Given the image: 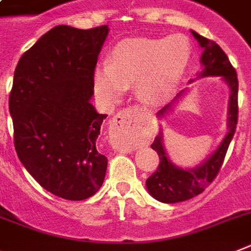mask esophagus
Masks as SVG:
<instances>
[{
	"mask_svg": "<svg viewBox=\"0 0 251 251\" xmlns=\"http://www.w3.org/2000/svg\"><path fill=\"white\" fill-rule=\"evenodd\" d=\"M131 110L125 108L113 117L110 125V141L113 148L119 150H131L134 144L128 136L127 117Z\"/></svg>",
	"mask_w": 251,
	"mask_h": 251,
	"instance_id": "34e87169",
	"label": "esophagus"
}]
</instances>
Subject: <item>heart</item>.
Segmentation results:
<instances>
[{
    "instance_id": "heart-1",
    "label": "heart",
    "mask_w": 251,
    "mask_h": 251,
    "mask_svg": "<svg viewBox=\"0 0 251 251\" xmlns=\"http://www.w3.org/2000/svg\"><path fill=\"white\" fill-rule=\"evenodd\" d=\"M191 60V43L182 34L165 39H126L115 47L110 62L96 67L93 86L100 99L113 103L135 84L141 101L159 104L177 88Z\"/></svg>"
}]
</instances>
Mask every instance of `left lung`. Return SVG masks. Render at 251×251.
<instances>
[{
  "label": "left lung",
  "instance_id": "obj_1",
  "mask_svg": "<svg viewBox=\"0 0 251 251\" xmlns=\"http://www.w3.org/2000/svg\"><path fill=\"white\" fill-rule=\"evenodd\" d=\"M191 31L196 40L198 41L200 47L203 50L201 55V63L203 65V69L198 73V78L221 77L230 88L227 117L228 131L225 135V138L222 139L217 149L201 164L191 168V169L180 168L172 162L165 151L164 145H163L162 130L159 131L158 136L151 144V148L158 152L160 162H159L158 169L147 179V188L152 197L163 203H176V202L187 201V200H191L195 196L202 193L204 188L216 178L220 168L224 163V159H225L228 145H230L235 130H236L237 111H239V107H237L239 82H237L236 71L231 65L225 51L215 41L203 38L202 35L197 34L193 30ZM191 82H193V79L189 80V83ZM184 91L186 89H183L182 92L178 93L177 97L171 103H168L156 113L159 119L164 117L165 113L172 110L173 104L177 103L178 100L184 95Z\"/></svg>",
  "mask_w": 251,
  "mask_h": 251
}]
</instances>
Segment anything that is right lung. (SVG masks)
<instances>
[{
    "label": "right lung",
    "mask_w": 251,
    "mask_h": 251,
    "mask_svg": "<svg viewBox=\"0 0 251 251\" xmlns=\"http://www.w3.org/2000/svg\"><path fill=\"white\" fill-rule=\"evenodd\" d=\"M108 26L59 25L20 58L8 107L17 156L36 182L69 201L91 197L103 183L107 158L97 149L107 115L96 111L93 73Z\"/></svg>",
    "instance_id": "1"
}]
</instances>
